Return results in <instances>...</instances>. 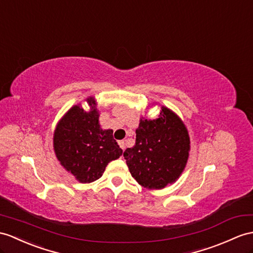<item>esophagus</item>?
Listing matches in <instances>:
<instances>
[{"mask_svg": "<svg viewBox=\"0 0 253 253\" xmlns=\"http://www.w3.org/2000/svg\"><path fill=\"white\" fill-rule=\"evenodd\" d=\"M118 144H119V146H120V148L122 150H125V148H126V146H125V141L123 140H119L118 141Z\"/></svg>", "mask_w": 253, "mask_h": 253, "instance_id": "esophagus-1", "label": "esophagus"}]
</instances>
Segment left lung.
Instances as JSON below:
<instances>
[{"instance_id":"8db88e82","label":"left lung","mask_w":253,"mask_h":253,"mask_svg":"<svg viewBox=\"0 0 253 253\" xmlns=\"http://www.w3.org/2000/svg\"><path fill=\"white\" fill-rule=\"evenodd\" d=\"M189 151L186 126L174 112L162 106L157 119H140L136 143L123 152V157L132 177L140 186L159 190L179 178Z\"/></svg>"}]
</instances>
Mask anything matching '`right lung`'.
Returning a JSON list of instances; mask_svg holds the SVG:
<instances>
[{
    "label": "right lung",
    "instance_id": "1",
    "mask_svg": "<svg viewBox=\"0 0 253 253\" xmlns=\"http://www.w3.org/2000/svg\"><path fill=\"white\" fill-rule=\"evenodd\" d=\"M85 112L73 106L61 119L53 134V149L60 164L82 183L102 177L107 164L122 155L113 130H102L94 97H88Z\"/></svg>",
    "mask_w": 253,
    "mask_h": 253
}]
</instances>
